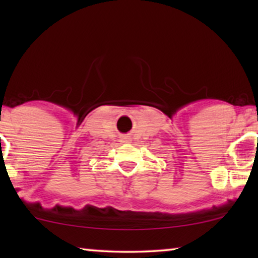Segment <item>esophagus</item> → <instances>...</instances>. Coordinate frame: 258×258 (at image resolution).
<instances>
[{
    "instance_id": "1",
    "label": "esophagus",
    "mask_w": 258,
    "mask_h": 258,
    "mask_svg": "<svg viewBox=\"0 0 258 258\" xmlns=\"http://www.w3.org/2000/svg\"><path fill=\"white\" fill-rule=\"evenodd\" d=\"M130 139L129 137H123V142H129Z\"/></svg>"
}]
</instances>
